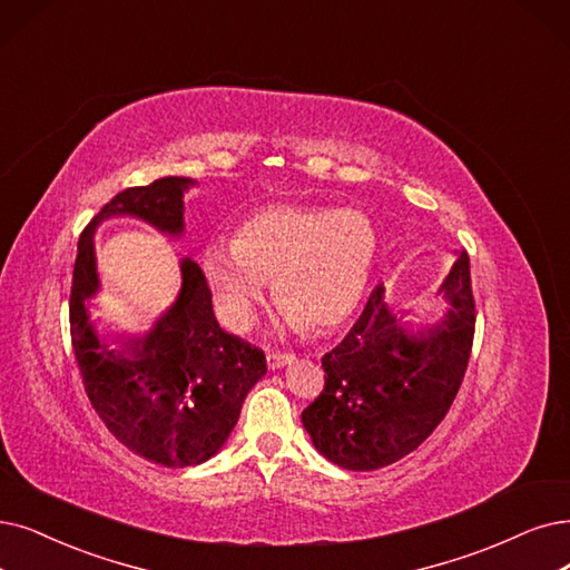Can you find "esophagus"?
<instances>
[{"instance_id": "1", "label": "esophagus", "mask_w": 570, "mask_h": 570, "mask_svg": "<svg viewBox=\"0 0 570 570\" xmlns=\"http://www.w3.org/2000/svg\"><path fill=\"white\" fill-rule=\"evenodd\" d=\"M292 360H294V355L285 353V351H268V355H266L268 370H281V367H285V364H289Z\"/></svg>"}]
</instances>
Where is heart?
<instances>
[{
    "label": "heart",
    "mask_w": 570,
    "mask_h": 570,
    "mask_svg": "<svg viewBox=\"0 0 570 570\" xmlns=\"http://www.w3.org/2000/svg\"><path fill=\"white\" fill-rule=\"evenodd\" d=\"M376 257V232L351 208L273 206L249 215L234 247L213 245L203 273L217 313L232 330H245L273 283L287 323L332 330L355 311Z\"/></svg>",
    "instance_id": "b5f03b06"
}]
</instances>
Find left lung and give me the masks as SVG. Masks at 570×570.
<instances>
[{
    "instance_id": "1",
    "label": "left lung",
    "mask_w": 570,
    "mask_h": 570,
    "mask_svg": "<svg viewBox=\"0 0 570 570\" xmlns=\"http://www.w3.org/2000/svg\"><path fill=\"white\" fill-rule=\"evenodd\" d=\"M383 292L372 289L357 323L323 355L325 389L302 412L315 449L357 472L391 465L432 435L456 400L474 338L465 249L444 278L451 308L438 327L406 334Z\"/></svg>"
}]
</instances>
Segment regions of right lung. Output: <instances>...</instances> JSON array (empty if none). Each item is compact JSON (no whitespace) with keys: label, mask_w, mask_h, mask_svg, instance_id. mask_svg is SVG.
Listing matches in <instances>:
<instances>
[{"label":"right lung","mask_w":570,"mask_h":570,"mask_svg":"<svg viewBox=\"0 0 570 570\" xmlns=\"http://www.w3.org/2000/svg\"><path fill=\"white\" fill-rule=\"evenodd\" d=\"M189 185V177H161L105 203L79 236L70 289V336L90 404L128 451L164 468L215 456L240 416L245 395L266 374V355L219 327L206 273L191 259L179 264L175 306L147 336L119 341V351L100 344L83 302L98 292V224L130 215L177 236L185 229L181 194Z\"/></svg>","instance_id":"1"}]
</instances>
